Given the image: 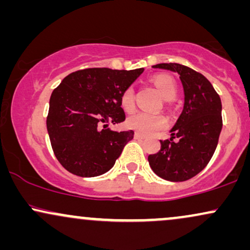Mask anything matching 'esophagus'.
I'll return each mask as SVG.
<instances>
[{"instance_id": "esophagus-1", "label": "esophagus", "mask_w": 250, "mask_h": 250, "mask_svg": "<svg viewBox=\"0 0 250 250\" xmlns=\"http://www.w3.org/2000/svg\"><path fill=\"white\" fill-rule=\"evenodd\" d=\"M134 137L136 140H145V135H142V134H140V133H135L134 134Z\"/></svg>"}]
</instances>
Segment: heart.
Listing matches in <instances>:
<instances>
[{
  "label": "heart",
  "mask_w": 250,
  "mask_h": 250,
  "mask_svg": "<svg viewBox=\"0 0 250 250\" xmlns=\"http://www.w3.org/2000/svg\"><path fill=\"white\" fill-rule=\"evenodd\" d=\"M154 83L165 100H171L176 96L177 85L173 77L169 75H157L154 77ZM121 105L125 111H133L135 108L134 88L128 87L121 95ZM127 127L141 134H154L162 130L168 125V120L160 114H149L145 111H136L127 119Z\"/></svg>",
  "instance_id": "b5f03b06"
}]
</instances>
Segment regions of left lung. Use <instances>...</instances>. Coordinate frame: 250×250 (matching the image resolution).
<instances>
[{
    "instance_id": "left-lung-1",
    "label": "left lung",
    "mask_w": 250,
    "mask_h": 250,
    "mask_svg": "<svg viewBox=\"0 0 250 250\" xmlns=\"http://www.w3.org/2000/svg\"><path fill=\"white\" fill-rule=\"evenodd\" d=\"M153 68L179 74L185 104L170 129V140L160 141L159 153L148 156L149 166L157 176L182 182L203 170L215 153L222 129L221 99L211 83L191 68L179 63H160Z\"/></svg>"
}]
</instances>
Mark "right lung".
<instances>
[{
  "mask_svg": "<svg viewBox=\"0 0 250 250\" xmlns=\"http://www.w3.org/2000/svg\"><path fill=\"white\" fill-rule=\"evenodd\" d=\"M143 70L88 68L54 89L47 129L56 159L69 173L94 177L114 167L134 131H114L108 123L125 121L121 95Z\"/></svg>",
  "mask_w": 250,
  "mask_h": 250,
  "instance_id": "right-lung-1",
  "label": "right lung"
}]
</instances>
